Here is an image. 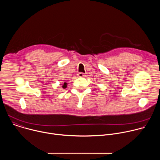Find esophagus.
<instances>
[{
  "label": "esophagus",
  "mask_w": 160,
  "mask_h": 160,
  "mask_svg": "<svg viewBox=\"0 0 160 160\" xmlns=\"http://www.w3.org/2000/svg\"><path fill=\"white\" fill-rule=\"evenodd\" d=\"M77 75H78V77H85V74L83 73H78L77 74Z\"/></svg>",
  "instance_id": "esophagus-1"
}]
</instances>
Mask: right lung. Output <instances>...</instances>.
<instances>
[{
	"mask_svg": "<svg viewBox=\"0 0 160 160\" xmlns=\"http://www.w3.org/2000/svg\"><path fill=\"white\" fill-rule=\"evenodd\" d=\"M67 84H68V83H67L66 82H64V84H63V85L62 86V88H66V87H67Z\"/></svg>",
	"mask_w": 160,
	"mask_h": 160,
	"instance_id": "add662e5",
	"label": "right lung"
}]
</instances>
